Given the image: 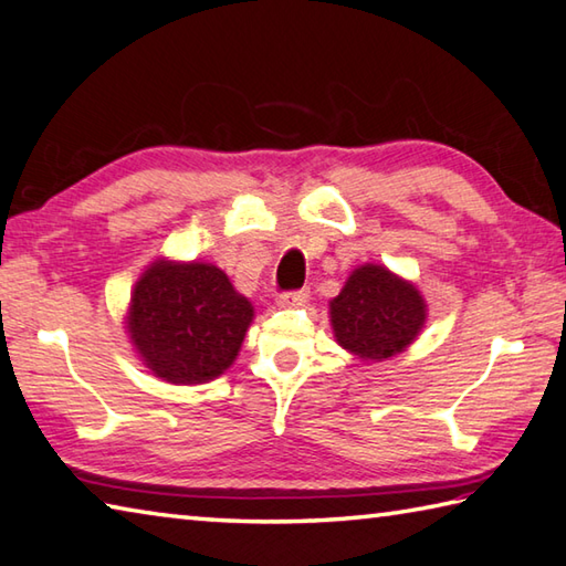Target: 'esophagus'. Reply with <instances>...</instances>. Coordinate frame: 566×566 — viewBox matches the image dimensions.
Segmentation results:
<instances>
[{
    "label": "esophagus",
    "mask_w": 566,
    "mask_h": 566,
    "mask_svg": "<svg viewBox=\"0 0 566 566\" xmlns=\"http://www.w3.org/2000/svg\"><path fill=\"white\" fill-rule=\"evenodd\" d=\"M307 287H301V291H287V293H279V297H275V303H279L281 307H301L307 303Z\"/></svg>",
    "instance_id": "34e87169"
}]
</instances>
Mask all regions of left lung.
<instances>
[{
    "mask_svg": "<svg viewBox=\"0 0 566 566\" xmlns=\"http://www.w3.org/2000/svg\"><path fill=\"white\" fill-rule=\"evenodd\" d=\"M426 315L419 287L377 263L352 271L343 291L329 301L337 345L365 361L397 357L419 337Z\"/></svg>",
    "mask_w": 566,
    "mask_h": 566,
    "instance_id": "8db88e82",
    "label": "left lung"
}]
</instances>
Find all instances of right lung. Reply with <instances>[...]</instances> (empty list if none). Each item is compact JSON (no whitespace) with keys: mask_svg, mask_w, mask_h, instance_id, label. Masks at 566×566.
Here are the masks:
<instances>
[{"mask_svg":"<svg viewBox=\"0 0 566 566\" xmlns=\"http://www.w3.org/2000/svg\"><path fill=\"white\" fill-rule=\"evenodd\" d=\"M251 319L249 297L217 265L157 259L133 287L125 327L155 377L205 384L233 365Z\"/></svg>","mask_w":566,"mask_h":566,"instance_id":"obj_1","label":"right lung"}]
</instances>
